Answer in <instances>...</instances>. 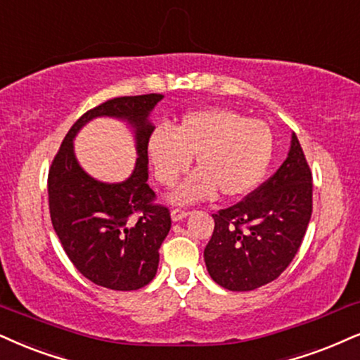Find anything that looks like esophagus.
Returning a JSON list of instances; mask_svg holds the SVG:
<instances>
[{
    "label": "esophagus",
    "instance_id": "34e87169",
    "mask_svg": "<svg viewBox=\"0 0 360 360\" xmlns=\"http://www.w3.org/2000/svg\"><path fill=\"white\" fill-rule=\"evenodd\" d=\"M187 215H188V210H184V208H173V210H172V220L173 221L184 220Z\"/></svg>",
    "mask_w": 360,
    "mask_h": 360
}]
</instances>
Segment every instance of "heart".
Wrapping results in <instances>:
<instances>
[{
	"label": "heart",
	"instance_id": "b5f03b06",
	"mask_svg": "<svg viewBox=\"0 0 360 360\" xmlns=\"http://www.w3.org/2000/svg\"><path fill=\"white\" fill-rule=\"evenodd\" d=\"M274 131L264 120L247 118L227 106L193 110L175 128L157 127L146 141L160 185L173 187L190 168L197 172L172 195L175 203L238 198L260 184L274 157Z\"/></svg>",
	"mask_w": 360,
	"mask_h": 360
}]
</instances>
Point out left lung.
<instances>
[{"mask_svg":"<svg viewBox=\"0 0 360 360\" xmlns=\"http://www.w3.org/2000/svg\"><path fill=\"white\" fill-rule=\"evenodd\" d=\"M312 215V172L292 133L285 162L242 202L214 214L203 250L208 274L224 288H259L285 270L299 252Z\"/></svg>","mask_w":360,"mask_h":360,"instance_id":"obj_1","label":"left lung"}]
</instances>
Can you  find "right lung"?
<instances>
[{
    "label": "right lung",
    "mask_w": 360,
    "mask_h": 360,
    "mask_svg": "<svg viewBox=\"0 0 360 360\" xmlns=\"http://www.w3.org/2000/svg\"><path fill=\"white\" fill-rule=\"evenodd\" d=\"M162 98L160 93L120 96L88 110L66 133L48 172L50 217L63 250L83 277L112 290H139L153 281L160 245L172 227L170 210L155 203L146 184V141L153 131L148 115ZM98 116L125 119L136 131V170L120 184L91 179L74 157V135Z\"/></svg>",
    "instance_id": "obj_1"
}]
</instances>
